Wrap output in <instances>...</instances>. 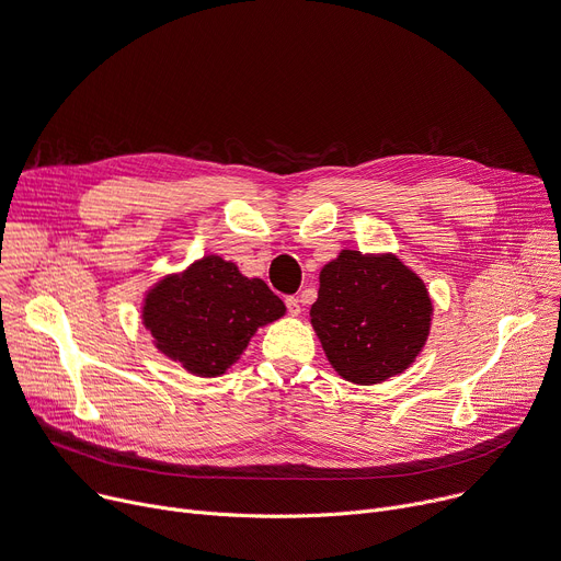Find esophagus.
I'll use <instances>...</instances> for the list:
<instances>
[{
    "label": "esophagus",
    "instance_id": "esophagus-1",
    "mask_svg": "<svg viewBox=\"0 0 561 561\" xmlns=\"http://www.w3.org/2000/svg\"><path fill=\"white\" fill-rule=\"evenodd\" d=\"M286 311H288L290 316H299L301 307H299V299H297V297H286Z\"/></svg>",
    "mask_w": 561,
    "mask_h": 561
}]
</instances>
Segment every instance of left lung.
Listing matches in <instances>:
<instances>
[{"label": "left lung", "mask_w": 561, "mask_h": 561, "mask_svg": "<svg viewBox=\"0 0 561 561\" xmlns=\"http://www.w3.org/2000/svg\"><path fill=\"white\" fill-rule=\"evenodd\" d=\"M430 322L427 288L396 254L342 250L320 273L311 324L348 382L378 385L402 374L425 346Z\"/></svg>", "instance_id": "8db88e82"}]
</instances>
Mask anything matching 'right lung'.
Returning a JSON list of instances; mask_svg holds the SVG:
<instances>
[{
	"label": "right lung",
	"instance_id": "right-lung-1",
	"mask_svg": "<svg viewBox=\"0 0 561 561\" xmlns=\"http://www.w3.org/2000/svg\"><path fill=\"white\" fill-rule=\"evenodd\" d=\"M284 313L266 282L248 279L232 262L208 254L147 293L142 324L168 358L194 376L215 378L239 360L254 331Z\"/></svg>",
	"mask_w": 561,
	"mask_h": 561
}]
</instances>
